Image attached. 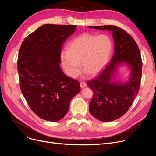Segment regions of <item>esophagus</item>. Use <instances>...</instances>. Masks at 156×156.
<instances>
[{"mask_svg": "<svg viewBox=\"0 0 156 156\" xmlns=\"http://www.w3.org/2000/svg\"><path fill=\"white\" fill-rule=\"evenodd\" d=\"M86 86H87V84H86L85 83L82 82V83H80V87H81V88H84V87H85Z\"/></svg>", "mask_w": 156, "mask_h": 156, "instance_id": "obj_1", "label": "esophagus"}]
</instances>
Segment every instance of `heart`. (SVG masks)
Segmentation results:
<instances>
[{"instance_id": "b5f03b06", "label": "heart", "mask_w": 156, "mask_h": 156, "mask_svg": "<svg viewBox=\"0 0 156 156\" xmlns=\"http://www.w3.org/2000/svg\"><path fill=\"white\" fill-rule=\"evenodd\" d=\"M111 49L112 41L107 35L84 33L70 41L67 51L61 52V63L70 77L75 78L79 75L80 63L83 69L93 76L105 67Z\"/></svg>"}]
</instances>
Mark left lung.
<instances>
[{"label": "left lung", "instance_id": "obj_1", "mask_svg": "<svg viewBox=\"0 0 156 156\" xmlns=\"http://www.w3.org/2000/svg\"><path fill=\"white\" fill-rule=\"evenodd\" d=\"M112 32L115 52L111 62L95 79L88 82L93 96L89 105L91 115L101 122L119 119L128 111L139 90L142 61L137 44L129 34L114 25L88 27ZM122 65L130 70L125 82L119 81L117 72Z\"/></svg>", "mask_w": 156, "mask_h": 156}]
</instances>
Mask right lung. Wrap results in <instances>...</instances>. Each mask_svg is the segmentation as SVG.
Returning <instances> with one entry per match:
<instances>
[{"label": "right lung", "instance_id": "obj_1", "mask_svg": "<svg viewBox=\"0 0 156 156\" xmlns=\"http://www.w3.org/2000/svg\"><path fill=\"white\" fill-rule=\"evenodd\" d=\"M76 25L47 24L23 41L17 71L23 96L32 111L50 122L61 120L81 90L79 83L61 69V49Z\"/></svg>", "mask_w": 156, "mask_h": 156}]
</instances>
